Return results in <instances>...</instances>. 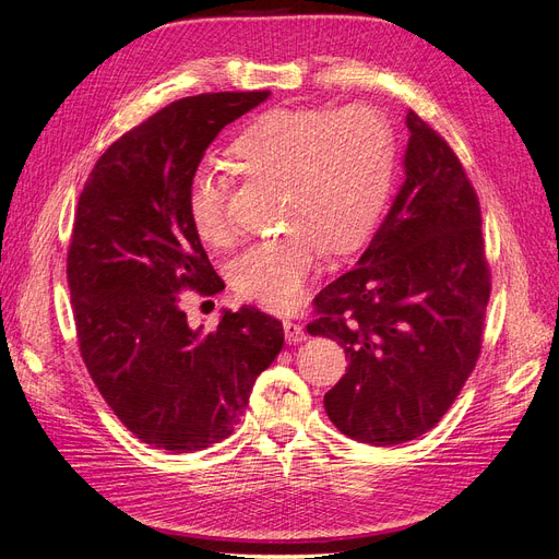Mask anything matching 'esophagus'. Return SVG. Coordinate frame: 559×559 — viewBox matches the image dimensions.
Returning <instances> with one entry per match:
<instances>
[{
	"label": "esophagus",
	"mask_w": 559,
	"mask_h": 559,
	"mask_svg": "<svg viewBox=\"0 0 559 559\" xmlns=\"http://www.w3.org/2000/svg\"><path fill=\"white\" fill-rule=\"evenodd\" d=\"M282 326H284L286 343H289V345H298V343L306 341V331H302V326L296 324V321H284Z\"/></svg>",
	"instance_id": "1"
}]
</instances>
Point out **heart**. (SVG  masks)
<instances>
[{
    "label": "heart",
    "instance_id": "obj_1",
    "mask_svg": "<svg viewBox=\"0 0 559 559\" xmlns=\"http://www.w3.org/2000/svg\"><path fill=\"white\" fill-rule=\"evenodd\" d=\"M230 156L245 175L284 183L282 224L289 226L233 263L235 292L270 310H294L326 247L345 253L373 233L394 175L392 126L368 105L273 109L235 138ZM226 189V179L205 167L186 189L189 222L214 249L233 242Z\"/></svg>",
    "mask_w": 559,
    "mask_h": 559
}]
</instances>
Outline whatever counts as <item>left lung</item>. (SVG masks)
<instances>
[{
	"mask_svg": "<svg viewBox=\"0 0 559 559\" xmlns=\"http://www.w3.org/2000/svg\"><path fill=\"white\" fill-rule=\"evenodd\" d=\"M403 183L354 270L314 298L310 335L343 345L329 419L359 443L427 433L480 354L489 300L480 205L462 163L415 111L405 114Z\"/></svg>",
	"mask_w": 559,
	"mask_h": 559,
	"instance_id": "1",
	"label": "left lung"
}]
</instances>
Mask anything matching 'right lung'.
<instances>
[{"label":"right lung","mask_w":559,"mask_h":559,"mask_svg":"<svg viewBox=\"0 0 559 559\" xmlns=\"http://www.w3.org/2000/svg\"><path fill=\"white\" fill-rule=\"evenodd\" d=\"M270 97L205 93L160 109L116 140L83 186L67 257L81 357L116 417L140 441L205 450L233 433L284 329L251 306L193 329L181 289L218 294L186 189L207 146Z\"/></svg>","instance_id":"1"}]
</instances>
